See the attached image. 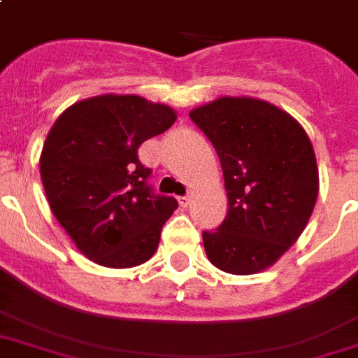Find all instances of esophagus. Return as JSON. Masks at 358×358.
I'll return each mask as SVG.
<instances>
[{"instance_id": "34e87169", "label": "esophagus", "mask_w": 358, "mask_h": 358, "mask_svg": "<svg viewBox=\"0 0 358 358\" xmlns=\"http://www.w3.org/2000/svg\"><path fill=\"white\" fill-rule=\"evenodd\" d=\"M177 201H179V206H181V208H189L192 198H190V196H179V198H177Z\"/></svg>"}]
</instances>
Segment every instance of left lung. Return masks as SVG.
Instances as JSON below:
<instances>
[{
    "mask_svg": "<svg viewBox=\"0 0 358 358\" xmlns=\"http://www.w3.org/2000/svg\"><path fill=\"white\" fill-rule=\"evenodd\" d=\"M219 155L228 213L203 232L209 262L234 275L259 273L294 245L308 224L319 169L296 118L264 99L224 96L190 111Z\"/></svg>",
    "mask_w": 358,
    "mask_h": 358,
    "instance_id": "obj_1",
    "label": "left lung"
}]
</instances>
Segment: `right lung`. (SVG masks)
Instances as JSON below:
<instances>
[{"label": "right lung", "instance_id": "add662e5", "mask_svg": "<svg viewBox=\"0 0 358 358\" xmlns=\"http://www.w3.org/2000/svg\"><path fill=\"white\" fill-rule=\"evenodd\" d=\"M176 118L141 96L103 94L67 107L48 131L39 158L48 206L96 264L131 268L157 251L177 200L150 190L138 149Z\"/></svg>", "mask_w": 358, "mask_h": 358}]
</instances>
